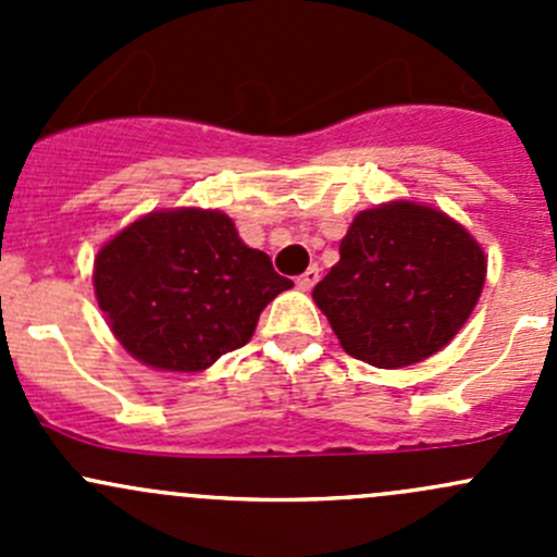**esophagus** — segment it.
<instances>
[{"label": "esophagus", "instance_id": "34e87169", "mask_svg": "<svg viewBox=\"0 0 557 557\" xmlns=\"http://www.w3.org/2000/svg\"><path fill=\"white\" fill-rule=\"evenodd\" d=\"M318 280H320V269L310 267L305 274H301V277H296V285H299V290H312Z\"/></svg>", "mask_w": 557, "mask_h": 557}]
</instances>
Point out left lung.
Here are the masks:
<instances>
[{
	"label": "left lung",
	"instance_id": "8db88e82",
	"mask_svg": "<svg viewBox=\"0 0 557 557\" xmlns=\"http://www.w3.org/2000/svg\"><path fill=\"white\" fill-rule=\"evenodd\" d=\"M485 272L482 247L450 215L391 201L358 212L312 299L347 356L401 369L440 352L463 329Z\"/></svg>",
	"mask_w": 557,
	"mask_h": 557
}]
</instances>
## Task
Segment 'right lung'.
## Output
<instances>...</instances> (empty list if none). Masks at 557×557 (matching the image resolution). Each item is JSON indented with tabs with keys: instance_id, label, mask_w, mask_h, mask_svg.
Returning <instances> with one entry per match:
<instances>
[{
	"instance_id": "add662e5",
	"label": "right lung",
	"mask_w": 557,
	"mask_h": 557,
	"mask_svg": "<svg viewBox=\"0 0 557 557\" xmlns=\"http://www.w3.org/2000/svg\"><path fill=\"white\" fill-rule=\"evenodd\" d=\"M290 285L239 239L232 218L199 207L139 218L94 261L115 339L164 372H201L247 345L263 307Z\"/></svg>"
}]
</instances>
